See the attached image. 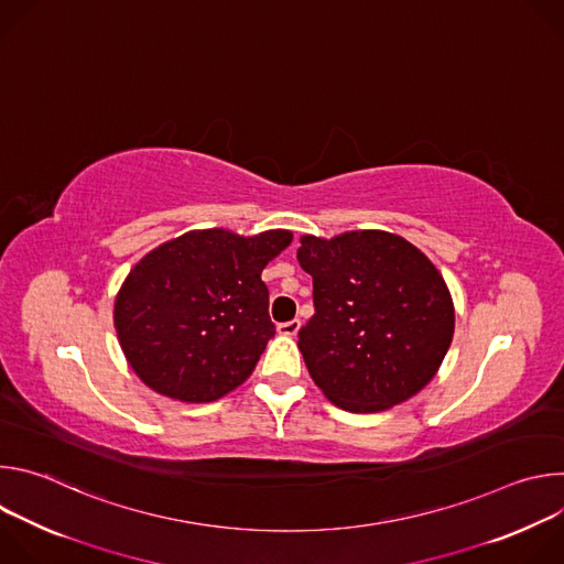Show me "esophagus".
I'll list each match as a JSON object with an SVG mask.
<instances>
[{
  "mask_svg": "<svg viewBox=\"0 0 564 564\" xmlns=\"http://www.w3.org/2000/svg\"><path fill=\"white\" fill-rule=\"evenodd\" d=\"M301 328V321L299 318H292V321H285V324H279V335H285V337H294Z\"/></svg>",
  "mask_w": 564,
  "mask_h": 564,
  "instance_id": "obj_1",
  "label": "esophagus"
}]
</instances>
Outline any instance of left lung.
Returning <instances> with one entry per match:
<instances>
[{"instance_id": "left-lung-1", "label": "left lung", "mask_w": 564, "mask_h": 564, "mask_svg": "<svg viewBox=\"0 0 564 564\" xmlns=\"http://www.w3.org/2000/svg\"><path fill=\"white\" fill-rule=\"evenodd\" d=\"M314 314L299 330L310 377L335 406L379 413L417 394L455 330L451 292L406 238L381 229L301 236Z\"/></svg>"}]
</instances>
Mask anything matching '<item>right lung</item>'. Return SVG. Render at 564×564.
<instances>
[{
    "label": "right lung",
    "mask_w": 564,
    "mask_h": 564,
    "mask_svg": "<svg viewBox=\"0 0 564 564\" xmlns=\"http://www.w3.org/2000/svg\"><path fill=\"white\" fill-rule=\"evenodd\" d=\"M292 231L196 229L151 250L113 307L118 341L155 392L203 404L243 383L274 337L263 268Z\"/></svg>",
    "instance_id": "add662e5"
}]
</instances>
